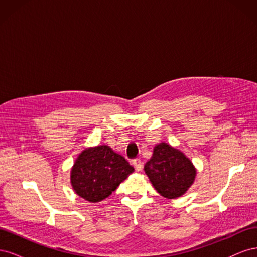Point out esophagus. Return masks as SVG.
I'll return each instance as SVG.
<instances>
[{"label":"esophagus","instance_id":"34e87169","mask_svg":"<svg viewBox=\"0 0 257 257\" xmlns=\"http://www.w3.org/2000/svg\"><path fill=\"white\" fill-rule=\"evenodd\" d=\"M133 165H134V167H135L137 172H141V170L143 169V162L139 159L133 160Z\"/></svg>","mask_w":257,"mask_h":257}]
</instances>
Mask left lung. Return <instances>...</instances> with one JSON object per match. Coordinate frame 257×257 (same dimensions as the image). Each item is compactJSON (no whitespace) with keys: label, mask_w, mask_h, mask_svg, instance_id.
I'll return each instance as SVG.
<instances>
[{"label":"left lung","mask_w":257,"mask_h":257,"mask_svg":"<svg viewBox=\"0 0 257 257\" xmlns=\"http://www.w3.org/2000/svg\"><path fill=\"white\" fill-rule=\"evenodd\" d=\"M145 172L154 189L169 199L183 195L196 175L192 162L181 151L165 143L154 148L153 157L145 165Z\"/></svg>","instance_id":"1"}]
</instances>
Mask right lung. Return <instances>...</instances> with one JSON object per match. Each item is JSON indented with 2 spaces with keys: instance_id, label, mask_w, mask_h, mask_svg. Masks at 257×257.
<instances>
[{
  "instance_id": "obj_1",
  "label": "right lung",
  "mask_w": 257,
  "mask_h": 257,
  "mask_svg": "<svg viewBox=\"0 0 257 257\" xmlns=\"http://www.w3.org/2000/svg\"><path fill=\"white\" fill-rule=\"evenodd\" d=\"M133 172V166L122 155L104 145L82 151L72 168L71 182L80 197L97 203L109 196Z\"/></svg>"
}]
</instances>
